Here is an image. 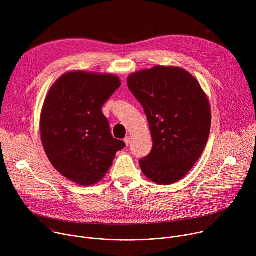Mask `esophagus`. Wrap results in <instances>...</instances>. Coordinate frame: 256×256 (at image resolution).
<instances>
[{
  "mask_svg": "<svg viewBox=\"0 0 256 256\" xmlns=\"http://www.w3.org/2000/svg\"><path fill=\"white\" fill-rule=\"evenodd\" d=\"M130 136H126V138H124V144H126V147H128V144H130Z\"/></svg>",
  "mask_w": 256,
  "mask_h": 256,
  "instance_id": "34e87169",
  "label": "esophagus"
}]
</instances>
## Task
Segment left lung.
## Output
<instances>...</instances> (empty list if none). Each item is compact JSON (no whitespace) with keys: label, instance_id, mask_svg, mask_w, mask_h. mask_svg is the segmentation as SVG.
I'll use <instances>...</instances> for the list:
<instances>
[{"label":"left lung","instance_id":"8db88e82","mask_svg":"<svg viewBox=\"0 0 256 256\" xmlns=\"http://www.w3.org/2000/svg\"><path fill=\"white\" fill-rule=\"evenodd\" d=\"M128 86L144 108L153 138L150 155L140 160V169L157 184H175L192 170L208 142V98L198 81L179 66L132 72Z\"/></svg>","mask_w":256,"mask_h":256}]
</instances>
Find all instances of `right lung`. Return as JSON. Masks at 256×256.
Here are the masks:
<instances>
[{
    "instance_id": "right-lung-1",
    "label": "right lung",
    "mask_w": 256,
    "mask_h": 256,
    "mask_svg": "<svg viewBox=\"0 0 256 256\" xmlns=\"http://www.w3.org/2000/svg\"><path fill=\"white\" fill-rule=\"evenodd\" d=\"M120 85L116 75L70 70L46 97L40 122L46 154L62 176L79 186L98 184L124 148L101 112Z\"/></svg>"
}]
</instances>
